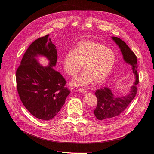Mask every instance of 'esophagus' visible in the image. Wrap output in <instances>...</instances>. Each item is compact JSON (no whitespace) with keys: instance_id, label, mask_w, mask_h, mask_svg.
<instances>
[{"instance_id":"1","label":"esophagus","mask_w":154,"mask_h":154,"mask_svg":"<svg viewBox=\"0 0 154 154\" xmlns=\"http://www.w3.org/2000/svg\"><path fill=\"white\" fill-rule=\"evenodd\" d=\"M79 91L80 92H83V93H84V92H87L86 89H83V88H79Z\"/></svg>"}]
</instances>
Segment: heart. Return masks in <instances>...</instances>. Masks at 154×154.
I'll list each match as a JSON object with an SVG mask.
<instances>
[{"label":"heart","mask_w":154,"mask_h":154,"mask_svg":"<svg viewBox=\"0 0 154 154\" xmlns=\"http://www.w3.org/2000/svg\"><path fill=\"white\" fill-rule=\"evenodd\" d=\"M116 61L112 49L101 43L86 40L78 43L74 50L68 51L63 60V68L69 75L75 77L84 65L85 70L71 82L74 86H82L106 80Z\"/></svg>","instance_id":"b5f03b06"}]
</instances>
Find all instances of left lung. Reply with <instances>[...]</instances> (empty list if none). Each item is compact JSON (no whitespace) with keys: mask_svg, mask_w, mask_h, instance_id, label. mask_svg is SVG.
Returning <instances> with one entry per match:
<instances>
[{"mask_svg":"<svg viewBox=\"0 0 154 154\" xmlns=\"http://www.w3.org/2000/svg\"><path fill=\"white\" fill-rule=\"evenodd\" d=\"M111 38L120 48L125 62L132 66L135 81L131 86L129 93L126 96L116 97L107 87L96 91L95 94L97 98V105L94 111V114L98 120L103 122H109L115 120L126 109L137 94V85L139 82L135 54L122 39L116 37Z\"/></svg>","mask_w":154,"mask_h":154,"instance_id":"8db88e82","label":"left lung"}]
</instances>
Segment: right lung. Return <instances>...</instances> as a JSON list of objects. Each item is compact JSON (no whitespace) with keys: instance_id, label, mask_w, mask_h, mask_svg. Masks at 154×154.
Returning a JSON list of instances; mask_svg holds the SVG:
<instances>
[{"instance_id":"1","label":"right lung","mask_w":154,"mask_h":154,"mask_svg":"<svg viewBox=\"0 0 154 154\" xmlns=\"http://www.w3.org/2000/svg\"><path fill=\"white\" fill-rule=\"evenodd\" d=\"M44 56L49 65L43 67L36 57ZM57 52L49 34L37 38L28 47L16 71L17 89L26 109L41 120L53 119L65 104L71 91L66 82L53 66L56 65Z\"/></svg>"}]
</instances>
